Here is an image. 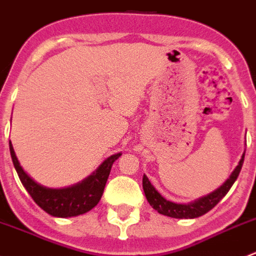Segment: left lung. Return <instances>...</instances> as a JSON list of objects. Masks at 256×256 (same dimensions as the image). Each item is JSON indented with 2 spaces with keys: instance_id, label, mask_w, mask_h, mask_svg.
Returning <instances> with one entry per match:
<instances>
[{
  "instance_id": "8db88e82",
  "label": "left lung",
  "mask_w": 256,
  "mask_h": 256,
  "mask_svg": "<svg viewBox=\"0 0 256 256\" xmlns=\"http://www.w3.org/2000/svg\"><path fill=\"white\" fill-rule=\"evenodd\" d=\"M244 156L245 154H242V160H240L236 168L234 170L233 174H230V177L226 180V182L224 183L222 187H219L218 190H214L213 193L208 194L207 197L200 198V200H196V202L193 203H190V204H177V203L170 202V200H164V198L154 190V187L151 184V182H150L148 178L146 176H144L142 178V187L144 196H146L150 206L154 209H156L160 214H164V216H172V218L178 219L197 218V216H203V214H206L207 212L210 210L212 208L216 207L219 203V200L228 193V190H230L233 183L236 182V180L239 176L242 162H244Z\"/></svg>"
}]
</instances>
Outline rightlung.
<instances>
[{
  "mask_svg": "<svg viewBox=\"0 0 256 256\" xmlns=\"http://www.w3.org/2000/svg\"><path fill=\"white\" fill-rule=\"evenodd\" d=\"M10 152H11L12 162H14L18 177L33 200L48 214L53 216H60V218L84 214L99 203L112 164L115 160H118V156H121L120 154H112L106 161L102 162L96 172H94L92 176L88 177L79 184L63 188V190H52V188H46L38 184L23 171L14 154L11 141H10Z\"/></svg>",
  "mask_w": 256,
  "mask_h": 256,
  "instance_id": "right-lung-1",
  "label": "right lung"
}]
</instances>
